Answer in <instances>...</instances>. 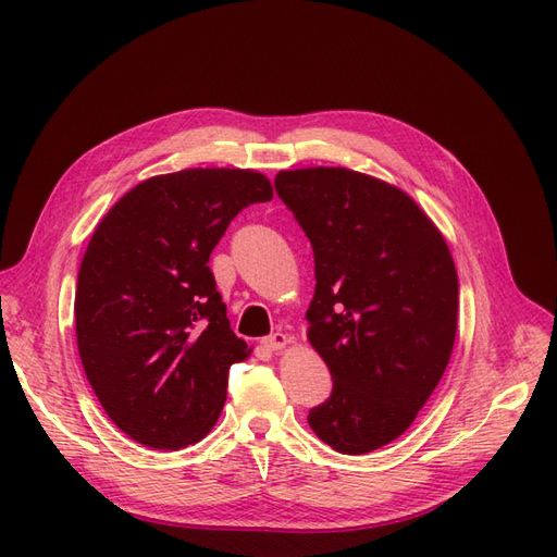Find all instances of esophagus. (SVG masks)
Here are the masks:
<instances>
[{
  "mask_svg": "<svg viewBox=\"0 0 557 557\" xmlns=\"http://www.w3.org/2000/svg\"><path fill=\"white\" fill-rule=\"evenodd\" d=\"M288 345V336L286 334H271L269 338H263L261 341V347H267V349H271V352H277V349H284Z\"/></svg>",
  "mask_w": 557,
  "mask_h": 557,
  "instance_id": "1",
  "label": "esophagus"
}]
</instances>
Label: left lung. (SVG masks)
Wrapping results in <instances>:
<instances>
[{"label": "left lung", "instance_id": "left-lung-1", "mask_svg": "<svg viewBox=\"0 0 557 557\" xmlns=\"http://www.w3.org/2000/svg\"><path fill=\"white\" fill-rule=\"evenodd\" d=\"M275 189L313 248L307 338L332 397L309 413L341 454L384 447L441 384L458 325V275L443 232L399 187L345 166L280 171Z\"/></svg>", "mask_w": 557, "mask_h": 557}]
</instances>
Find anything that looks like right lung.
<instances>
[{
  "mask_svg": "<svg viewBox=\"0 0 557 557\" xmlns=\"http://www.w3.org/2000/svg\"><path fill=\"white\" fill-rule=\"evenodd\" d=\"M273 198L255 169L153 175L99 221L78 269V357L108 418L135 443L183 449L216 424L234 336L208 267L230 221Z\"/></svg>",
  "mask_w": 557,
  "mask_h": 557,
  "instance_id": "right-lung-1",
  "label": "right lung"
}]
</instances>
